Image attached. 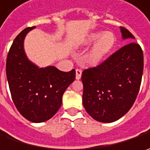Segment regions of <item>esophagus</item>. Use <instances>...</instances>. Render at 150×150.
I'll use <instances>...</instances> for the list:
<instances>
[{"label": "esophagus", "instance_id": "34e87169", "mask_svg": "<svg viewBox=\"0 0 150 150\" xmlns=\"http://www.w3.org/2000/svg\"><path fill=\"white\" fill-rule=\"evenodd\" d=\"M82 77V70L81 69H76V79H80Z\"/></svg>", "mask_w": 150, "mask_h": 150}]
</instances>
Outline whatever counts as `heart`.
<instances>
[{"label":"heart","instance_id":"b5f03b06","mask_svg":"<svg viewBox=\"0 0 150 150\" xmlns=\"http://www.w3.org/2000/svg\"><path fill=\"white\" fill-rule=\"evenodd\" d=\"M100 35L101 33H98V32L92 33L87 39V43H91L94 42L100 36ZM114 43H115V38L113 37L112 33L111 32L103 33L97 41V42L93 46V49L90 52V61L93 62H97L101 60L105 55L108 54L112 50Z\"/></svg>","mask_w":150,"mask_h":150}]
</instances>
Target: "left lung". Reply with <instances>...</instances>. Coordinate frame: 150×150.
<instances>
[{"mask_svg":"<svg viewBox=\"0 0 150 150\" xmlns=\"http://www.w3.org/2000/svg\"><path fill=\"white\" fill-rule=\"evenodd\" d=\"M123 39H135L120 26ZM144 70V54L134 42L127 44L108 59L82 73L83 103L95 120L112 123L133 106L139 93Z\"/></svg>","mask_w":150,"mask_h":150,"instance_id":"1","label":"left lung"}]
</instances>
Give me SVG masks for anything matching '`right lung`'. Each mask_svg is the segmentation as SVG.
Masks as SVG:
<instances>
[{
  "mask_svg": "<svg viewBox=\"0 0 150 150\" xmlns=\"http://www.w3.org/2000/svg\"><path fill=\"white\" fill-rule=\"evenodd\" d=\"M35 26L27 27L15 38L6 58V78L12 100L27 120L42 123L58 111L62 95L75 79L76 72H62L49 66L38 67L26 57L24 39Z\"/></svg>",
  "mask_w": 150,
  "mask_h": 150,
  "instance_id": "right-lung-1",
  "label": "right lung"
}]
</instances>
